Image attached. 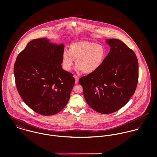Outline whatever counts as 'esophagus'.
Here are the masks:
<instances>
[{
  "label": "esophagus",
  "mask_w": 157,
  "mask_h": 157,
  "mask_svg": "<svg viewBox=\"0 0 157 157\" xmlns=\"http://www.w3.org/2000/svg\"><path fill=\"white\" fill-rule=\"evenodd\" d=\"M74 78H75V83H77L78 82V81H79V77H77V75H74Z\"/></svg>",
  "instance_id": "34e87169"
}]
</instances>
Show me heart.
Instances as JSON below:
<instances>
[{
    "instance_id": "heart-1",
    "label": "heart",
    "mask_w": 157,
    "mask_h": 157,
    "mask_svg": "<svg viewBox=\"0 0 157 157\" xmlns=\"http://www.w3.org/2000/svg\"><path fill=\"white\" fill-rule=\"evenodd\" d=\"M107 54L106 48L102 44L87 41L76 42L69 46V51H63V67L66 71H70L76 60L78 70L91 74L102 67Z\"/></svg>"
}]
</instances>
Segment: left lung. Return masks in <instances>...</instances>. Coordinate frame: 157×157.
<instances>
[{
    "label": "left lung",
    "instance_id": "1",
    "mask_svg": "<svg viewBox=\"0 0 157 157\" xmlns=\"http://www.w3.org/2000/svg\"><path fill=\"white\" fill-rule=\"evenodd\" d=\"M110 51L98 71L80 78L85 98L101 113L123 107L134 94L138 79V63L134 52L118 39H106Z\"/></svg>",
    "mask_w": 157,
    "mask_h": 157
}]
</instances>
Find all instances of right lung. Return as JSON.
I'll return each instance as SVG.
<instances>
[{"mask_svg":"<svg viewBox=\"0 0 157 157\" xmlns=\"http://www.w3.org/2000/svg\"><path fill=\"white\" fill-rule=\"evenodd\" d=\"M65 46L47 38L34 39L17 56L14 72L24 102L34 111L52 115L67 105L75 79L62 67Z\"/></svg>","mask_w":157,"mask_h":157,"instance_id":"add662e5","label":"right lung"}]
</instances>
